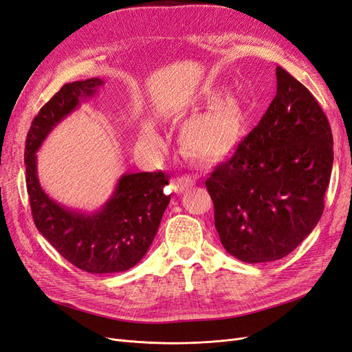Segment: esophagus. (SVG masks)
Here are the masks:
<instances>
[{"label": "esophagus", "mask_w": 352, "mask_h": 352, "mask_svg": "<svg viewBox=\"0 0 352 352\" xmlns=\"http://www.w3.org/2000/svg\"><path fill=\"white\" fill-rule=\"evenodd\" d=\"M195 184V179L189 175L179 176L176 180H173V189L175 192H182V190L190 188Z\"/></svg>", "instance_id": "34e87169"}]
</instances>
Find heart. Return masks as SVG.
I'll use <instances>...</instances> for the list:
<instances>
[{
	"mask_svg": "<svg viewBox=\"0 0 352 352\" xmlns=\"http://www.w3.org/2000/svg\"><path fill=\"white\" fill-rule=\"evenodd\" d=\"M216 100L217 95H210ZM242 129V111L238 101L226 100L217 104L208 113L195 117L186 126L182 135L186 151L201 157H221L236 145ZM142 135L146 141H158L151 126H145Z\"/></svg>",
	"mask_w": 352,
	"mask_h": 352,
	"instance_id": "1",
	"label": "heart"
}]
</instances>
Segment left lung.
Segmentation results:
<instances>
[{"label":"left lung","instance_id":"1","mask_svg":"<svg viewBox=\"0 0 352 352\" xmlns=\"http://www.w3.org/2000/svg\"><path fill=\"white\" fill-rule=\"evenodd\" d=\"M278 92L258 124L206 180L221 245L245 263L280 260L320 220L333 136L313 94L276 67Z\"/></svg>","mask_w":352,"mask_h":352}]
</instances>
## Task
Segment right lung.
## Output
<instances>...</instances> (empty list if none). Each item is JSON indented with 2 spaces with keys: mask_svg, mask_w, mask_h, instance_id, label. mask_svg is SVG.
Listing matches in <instances>:
<instances>
[{
  "mask_svg": "<svg viewBox=\"0 0 352 352\" xmlns=\"http://www.w3.org/2000/svg\"><path fill=\"white\" fill-rule=\"evenodd\" d=\"M102 83L94 78L63 85L32 120L25 151L26 188L35 226L73 265L100 274L129 270L141 261L170 202V195L163 192L168 185L163 172L123 175L107 204L92 214L67 210L42 190L35 153L54 126Z\"/></svg>",
  "mask_w": 352,
  "mask_h": 352,
  "instance_id": "1",
  "label": "right lung"
}]
</instances>
